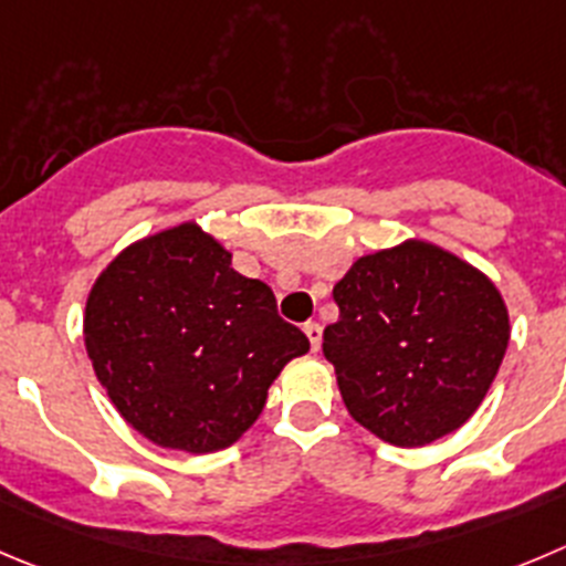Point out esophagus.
<instances>
[{
	"instance_id": "obj_1",
	"label": "esophagus",
	"mask_w": 566,
	"mask_h": 566,
	"mask_svg": "<svg viewBox=\"0 0 566 566\" xmlns=\"http://www.w3.org/2000/svg\"><path fill=\"white\" fill-rule=\"evenodd\" d=\"M303 331H305V336H308L311 349H314V353H319V344H322V327L316 325V322H305Z\"/></svg>"
}]
</instances>
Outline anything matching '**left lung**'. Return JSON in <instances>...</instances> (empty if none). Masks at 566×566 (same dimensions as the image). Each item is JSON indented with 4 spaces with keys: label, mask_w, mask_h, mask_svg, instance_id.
<instances>
[{
    "label": "left lung",
    "mask_w": 566,
    "mask_h": 566,
    "mask_svg": "<svg viewBox=\"0 0 566 566\" xmlns=\"http://www.w3.org/2000/svg\"><path fill=\"white\" fill-rule=\"evenodd\" d=\"M322 353L349 417L397 448L459 430L486 397L511 325L492 280L430 241L364 255L333 286Z\"/></svg>",
    "instance_id": "1"
}]
</instances>
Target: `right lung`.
Segmentation results:
<instances>
[{
  "label": "right lung",
  "instance_id": "1",
  "mask_svg": "<svg viewBox=\"0 0 566 566\" xmlns=\"http://www.w3.org/2000/svg\"><path fill=\"white\" fill-rule=\"evenodd\" d=\"M182 222L118 252L88 292L83 336L116 411L153 444L217 453L261 417L289 360L311 349L266 283Z\"/></svg>",
  "mask_w": 566,
  "mask_h": 566
}]
</instances>
